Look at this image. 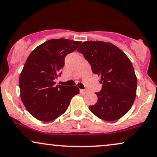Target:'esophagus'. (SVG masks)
I'll list each match as a JSON object with an SVG mask.
<instances>
[{"mask_svg": "<svg viewBox=\"0 0 157 157\" xmlns=\"http://www.w3.org/2000/svg\"><path fill=\"white\" fill-rule=\"evenodd\" d=\"M80 92L81 93H82V94H85V93L88 92V90H85V89H80Z\"/></svg>", "mask_w": 157, "mask_h": 157, "instance_id": "1", "label": "esophagus"}]
</instances>
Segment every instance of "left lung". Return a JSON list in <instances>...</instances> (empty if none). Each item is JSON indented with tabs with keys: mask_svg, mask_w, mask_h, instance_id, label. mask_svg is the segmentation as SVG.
<instances>
[{
	"mask_svg": "<svg viewBox=\"0 0 157 157\" xmlns=\"http://www.w3.org/2000/svg\"><path fill=\"white\" fill-rule=\"evenodd\" d=\"M94 74L101 77L98 101L89 109L98 118L114 121L131 108L136 96L137 78L131 61L119 48L103 41H86L77 49Z\"/></svg>",
	"mask_w": 157,
	"mask_h": 157,
	"instance_id": "left-lung-1",
	"label": "left lung"
}]
</instances>
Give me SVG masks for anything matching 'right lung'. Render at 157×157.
Returning <instances> with one entry per match:
<instances>
[{"instance_id":"1","label":"right lung","mask_w":157,"mask_h":157,"mask_svg":"<svg viewBox=\"0 0 157 157\" xmlns=\"http://www.w3.org/2000/svg\"><path fill=\"white\" fill-rule=\"evenodd\" d=\"M80 41L51 39L40 45L26 61L19 77L21 101L37 120L50 122L63 114L71 99L80 92L76 86L56 85L65 56L81 44Z\"/></svg>"}]
</instances>
